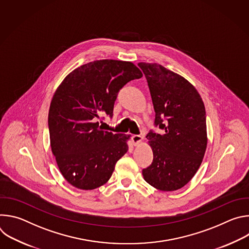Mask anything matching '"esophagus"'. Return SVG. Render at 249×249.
Masks as SVG:
<instances>
[{
	"instance_id": "34e87169",
	"label": "esophagus",
	"mask_w": 249,
	"mask_h": 249,
	"mask_svg": "<svg viewBox=\"0 0 249 249\" xmlns=\"http://www.w3.org/2000/svg\"><path fill=\"white\" fill-rule=\"evenodd\" d=\"M131 139H132V142H133L134 146H137L140 143V142L143 140V137H142L141 135H133L131 137Z\"/></svg>"
}]
</instances>
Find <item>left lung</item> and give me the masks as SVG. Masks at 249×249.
Masks as SVG:
<instances>
[{
  "label": "left lung",
  "instance_id": "8db88e82",
  "mask_svg": "<svg viewBox=\"0 0 249 249\" xmlns=\"http://www.w3.org/2000/svg\"><path fill=\"white\" fill-rule=\"evenodd\" d=\"M147 79L155 127L146 138L154 160L143 169L144 179L161 191L186 185L197 172L207 148L206 111L196 89L183 77L159 64L139 63Z\"/></svg>",
  "mask_w": 249,
  "mask_h": 249
}]
</instances>
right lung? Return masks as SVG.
Returning a JSON list of instances; mask_svg holds the SVG:
<instances>
[{
  "instance_id": "right-lung-1",
  "label": "right lung",
  "mask_w": 249,
  "mask_h": 249,
  "mask_svg": "<svg viewBox=\"0 0 249 249\" xmlns=\"http://www.w3.org/2000/svg\"><path fill=\"white\" fill-rule=\"evenodd\" d=\"M142 77L131 62L99 60L75 69L58 87L48 127L52 153L70 184L92 190L109 180L130 136L104 131L97 120L111 118L119 90Z\"/></svg>"
}]
</instances>
